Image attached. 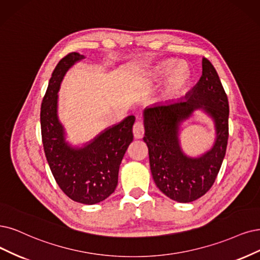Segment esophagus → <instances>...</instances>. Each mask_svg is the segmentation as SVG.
<instances>
[{
	"label": "esophagus",
	"instance_id": "esophagus-1",
	"mask_svg": "<svg viewBox=\"0 0 260 260\" xmlns=\"http://www.w3.org/2000/svg\"><path fill=\"white\" fill-rule=\"evenodd\" d=\"M133 134H134V137H135L136 139H140L143 137V134H145V127H143L142 122L137 121L135 124H134Z\"/></svg>",
	"mask_w": 260,
	"mask_h": 260
}]
</instances>
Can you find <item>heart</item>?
<instances>
[{
    "label": "heart",
    "mask_w": 260,
    "mask_h": 260,
    "mask_svg": "<svg viewBox=\"0 0 260 260\" xmlns=\"http://www.w3.org/2000/svg\"><path fill=\"white\" fill-rule=\"evenodd\" d=\"M151 77L154 81L166 79L160 93L162 100L170 101L183 94L191 80V72L185 63L165 60L153 67Z\"/></svg>",
    "instance_id": "heart-1"
}]
</instances>
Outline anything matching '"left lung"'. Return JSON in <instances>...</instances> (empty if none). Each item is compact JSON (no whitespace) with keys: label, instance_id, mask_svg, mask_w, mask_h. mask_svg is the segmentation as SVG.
<instances>
[{"label":"left lung","instance_id":"1","mask_svg":"<svg viewBox=\"0 0 260 260\" xmlns=\"http://www.w3.org/2000/svg\"><path fill=\"white\" fill-rule=\"evenodd\" d=\"M196 111L214 121L216 139L203 155L190 157L180 147V126ZM228 117L227 95L213 65L205 57L203 75L184 98L143 110V140L149 149L153 180L161 193L186 204L204 196L211 188L225 157Z\"/></svg>","mask_w":260,"mask_h":260}]
</instances>
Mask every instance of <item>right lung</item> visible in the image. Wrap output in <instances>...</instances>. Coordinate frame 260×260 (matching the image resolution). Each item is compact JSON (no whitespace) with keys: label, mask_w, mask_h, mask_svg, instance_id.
Instances as JSON below:
<instances>
[{"label":"right lung","mask_w":260,"mask_h":260,"mask_svg":"<svg viewBox=\"0 0 260 260\" xmlns=\"http://www.w3.org/2000/svg\"><path fill=\"white\" fill-rule=\"evenodd\" d=\"M83 59V54L72 52L55 66L42 103L41 126L46 158L57 185L74 201L95 205L108 198L118 185L120 164L133 141L135 117L128 115L82 146L66 140L57 113V93L67 71Z\"/></svg>","instance_id":"1"}]
</instances>
